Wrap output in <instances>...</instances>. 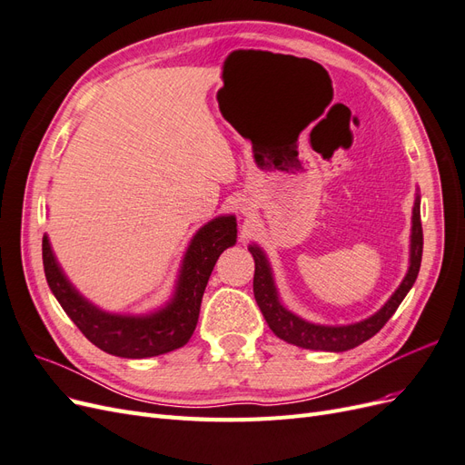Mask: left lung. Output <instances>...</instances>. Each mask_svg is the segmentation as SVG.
Listing matches in <instances>:
<instances>
[{
    "instance_id": "obj_1",
    "label": "left lung",
    "mask_w": 465,
    "mask_h": 465,
    "mask_svg": "<svg viewBox=\"0 0 465 465\" xmlns=\"http://www.w3.org/2000/svg\"><path fill=\"white\" fill-rule=\"evenodd\" d=\"M250 254L254 256L256 272H254V297L260 306V311L267 322L270 330L287 343L299 345L302 349H320V351H347L353 349L372 335H376L384 328V323L398 311V306L405 299V294L413 287L415 279L419 275L420 256H423V227H420V200H415L413 207V229H411V262L410 272L398 291L391 294V299L380 308V311L362 320L359 323H351V326H316V323H308L299 316L285 311L283 304L279 302L277 291L273 285V277L270 272V265L263 256V252L258 246H248Z\"/></svg>"
}]
</instances>
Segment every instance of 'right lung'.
I'll list each match as a JSON object with an SVG mask.
<instances>
[{
	"label": "right lung",
	"mask_w": 465,
	"mask_h": 465,
	"mask_svg": "<svg viewBox=\"0 0 465 465\" xmlns=\"http://www.w3.org/2000/svg\"><path fill=\"white\" fill-rule=\"evenodd\" d=\"M236 242L234 217H217L198 231L186 252L173 302L149 316H118L98 311L72 287L55 262L48 238H42L46 281L65 314L87 340L110 355L145 359L186 345L200 318L203 291L215 262Z\"/></svg>",
	"instance_id": "add662e5"
}]
</instances>
